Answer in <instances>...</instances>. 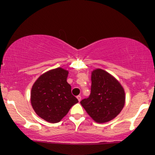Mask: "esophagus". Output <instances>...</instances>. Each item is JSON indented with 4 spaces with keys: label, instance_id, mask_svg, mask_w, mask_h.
<instances>
[{
    "label": "esophagus",
    "instance_id": "1",
    "mask_svg": "<svg viewBox=\"0 0 155 155\" xmlns=\"http://www.w3.org/2000/svg\"><path fill=\"white\" fill-rule=\"evenodd\" d=\"M77 97L78 101H79V102H80V101H81V96H80V95H78L77 97Z\"/></svg>",
    "mask_w": 155,
    "mask_h": 155
}]
</instances>
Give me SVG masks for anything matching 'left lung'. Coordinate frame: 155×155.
<instances>
[{"instance_id": "8db88e82", "label": "left lung", "mask_w": 155, "mask_h": 155, "mask_svg": "<svg viewBox=\"0 0 155 155\" xmlns=\"http://www.w3.org/2000/svg\"><path fill=\"white\" fill-rule=\"evenodd\" d=\"M91 81L90 96L80 103L94 121L107 122L115 118L123 108L124 90L114 76L100 68L92 72Z\"/></svg>"}]
</instances>
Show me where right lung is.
<instances>
[{"mask_svg": "<svg viewBox=\"0 0 155 155\" xmlns=\"http://www.w3.org/2000/svg\"><path fill=\"white\" fill-rule=\"evenodd\" d=\"M68 74V71L61 68L50 70L42 74L32 87L33 108L41 118L51 123L60 122L79 102L67 82Z\"/></svg>", "mask_w": 155, "mask_h": 155, "instance_id": "obj_1", "label": "right lung"}]
</instances>
